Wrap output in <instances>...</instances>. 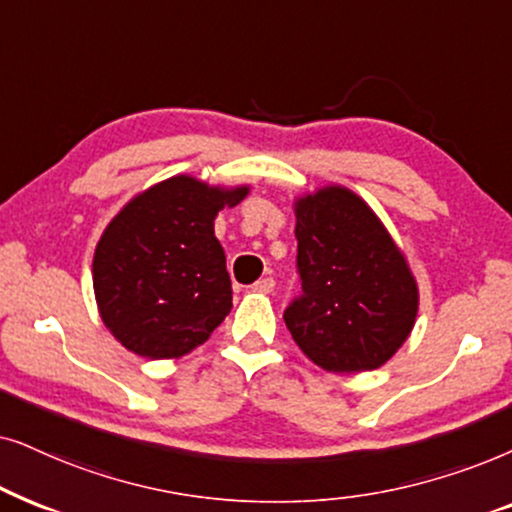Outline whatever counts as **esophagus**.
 I'll return each mask as SVG.
<instances>
[{"mask_svg":"<svg viewBox=\"0 0 512 512\" xmlns=\"http://www.w3.org/2000/svg\"><path fill=\"white\" fill-rule=\"evenodd\" d=\"M252 288H255L257 292H274V288H276V281L271 276H264V278H260V281H257L255 285H252Z\"/></svg>","mask_w":512,"mask_h":512,"instance_id":"esophagus-1","label":"esophagus"}]
</instances>
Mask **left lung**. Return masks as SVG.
<instances>
[{"label":"left lung","instance_id":"obj_1","mask_svg":"<svg viewBox=\"0 0 512 512\" xmlns=\"http://www.w3.org/2000/svg\"><path fill=\"white\" fill-rule=\"evenodd\" d=\"M299 297L283 318L327 372L384 365L412 332L419 290L403 252L370 206L344 187L295 203Z\"/></svg>","mask_w":512,"mask_h":512}]
</instances>
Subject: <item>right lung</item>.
Segmentation results:
<instances>
[{
	"label": "right lung",
	"mask_w": 512,
	"mask_h": 512,
	"mask_svg": "<svg viewBox=\"0 0 512 512\" xmlns=\"http://www.w3.org/2000/svg\"><path fill=\"white\" fill-rule=\"evenodd\" d=\"M248 187L170 177L126 203L93 257L102 323L142 358H180L206 342L231 311V281L215 217Z\"/></svg>",
	"instance_id": "1"
}]
</instances>
